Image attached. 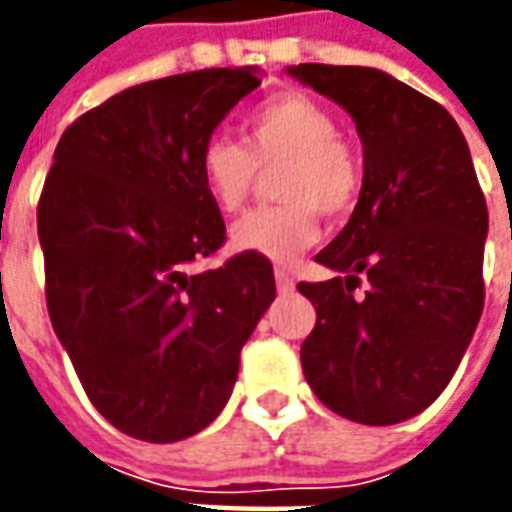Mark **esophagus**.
<instances>
[{"mask_svg":"<svg viewBox=\"0 0 512 512\" xmlns=\"http://www.w3.org/2000/svg\"><path fill=\"white\" fill-rule=\"evenodd\" d=\"M274 277H277L279 293H290V290H293V285H296V282H293V274H290L288 268H277V271H274Z\"/></svg>","mask_w":512,"mask_h":512,"instance_id":"esophagus-1","label":"esophagus"}]
</instances>
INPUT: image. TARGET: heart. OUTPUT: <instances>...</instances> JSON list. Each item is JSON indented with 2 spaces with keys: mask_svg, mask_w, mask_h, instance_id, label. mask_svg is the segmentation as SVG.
<instances>
[{
  "mask_svg": "<svg viewBox=\"0 0 512 512\" xmlns=\"http://www.w3.org/2000/svg\"><path fill=\"white\" fill-rule=\"evenodd\" d=\"M279 202L246 213L233 227L241 252L290 263L321 233V213L332 222L351 216L365 191V161L329 106L307 93H279L244 117V145L222 134L197 150L202 191L222 213H238L252 197L260 167L279 164Z\"/></svg>",
  "mask_w": 512,
  "mask_h": 512,
  "instance_id": "b5f03b06",
  "label": "heart"
}]
</instances>
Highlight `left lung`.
<instances>
[{
  "mask_svg": "<svg viewBox=\"0 0 512 512\" xmlns=\"http://www.w3.org/2000/svg\"><path fill=\"white\" fill-rule=\"evenodd\" d=\"M290 73L343 106L365 145L362 200L315 255L343 277L299 282L315 307L301 367L334 414L395 425L444 392L480 321L483 189L461 128L433 98L359 65Z\"/></svg>",
  "mask_w": 512,
  "mask_h": 512,
  "instance_id": "obj_1",
  "label": "left lung"
}]
</instances>
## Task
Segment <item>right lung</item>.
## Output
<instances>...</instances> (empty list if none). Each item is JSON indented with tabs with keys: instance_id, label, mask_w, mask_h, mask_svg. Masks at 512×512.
<instances>
[{
	"instance_id": "1",
	"label": "right lung",
	"mask_w": 512,
	"mask_h": 512,
	"mask_svg": "<svg viewBox=\"0 0 512 512\" xmlns=\"http://www.w3.org/2000/svg\"><path fill=\"white\" fill-rule=\"evenodd\" d=\"M260 76L205 68L136 84L76 117L38 202L46 307L101 417L169 444L211 425L277 296L268 257L224 246L197 150Z\"/></svg>"
}]
</instances>
